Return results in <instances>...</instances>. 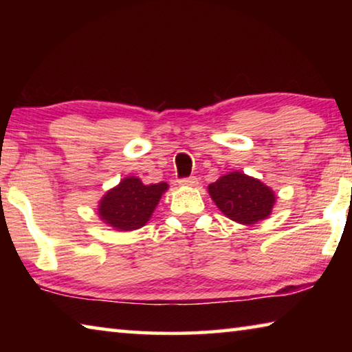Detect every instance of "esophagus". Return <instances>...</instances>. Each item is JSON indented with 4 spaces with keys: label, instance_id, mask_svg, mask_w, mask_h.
<instances>
[{
    "label": "esophagus",
    "instance_id": "34e87169",
    "mask_svg": "<svg viewBox=\"0 0 352 352\" xmlns=\"http://www.w3.org/2000/svg\"><path fill=\"white\" fill-rule=\"evenodd\" d=\"M182 184V186H195L197 184V178L195 177H188V178H182L180 182H178Z\"/></svg>",
    "mask_w": 352,
    "mask_h": 352
}]
</instances>
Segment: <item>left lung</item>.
Listing matches in <instances>:
<instances>
[{
	"mask_svg": "<svg viewBox=\"0 0 352 352\" xmlns=\"http://www.w3.org/2000/svg\"><path fill=\"white\" fill-rule=\"evenodd\" d=\"M208 192L226 217L242 225H254L269 217L276 201L267 184L237 170L211 183Z\"/></svg>",
	"mask_w": 352,
	"mask_h": 352,
	"instance_id": "left-lung-1",
	"label": "left lung"
}]
</instances>
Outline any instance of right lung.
<instances>
[{"label": "right lung", "instance_id": "1", "mask_svg": "<svg viewBox=\"0 0 352 352\" xmlns=\"http://www.w3.org/2000/svg\"><path fill=\"white\" fill-rule=\"evenodd\" d=\"M168 183L144 184L138 177H126L99 201V217L118 231H133L144 226L157 208Z\"/></svg>", "mask_w": 352, "mask_h": 352}]
</instances>
